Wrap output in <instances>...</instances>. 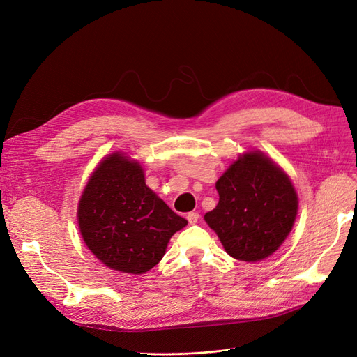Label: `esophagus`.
Returning a JSON list of instances; mask_svg holds the SVG:
<instances>
[{
  "label": "esophagus",
  "mask_w": 357,
  "mask_h": 357,
  "mask_svg": "<svg viewBox=\"0 0 357 357\" xmlns=\"http://www.w3.org/2000/svg\"><path fill=\"white\" fill-rule=\"evenodd\" d=\"M187 219H188L190 225H195L198 222V219H199V214L195 213V211H191V213L187 214Z\"/></svg>",
  "instance_id": "obj_1"
}]
</instances>
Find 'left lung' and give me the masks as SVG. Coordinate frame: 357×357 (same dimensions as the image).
Instances as JSON below:
<instances>
[{
  "mask_svg": "<svg viewBox=\"0 0 357 357\" xmlns=\"http://www.w3.org/2000/svg\"><path fill=\"white\" fill-rule=\"evenodd\" d=\"M219 204L204 220L226 252L255 262L278 250L298 214V194L289 176L261 151H248L215 182Z\"/></svg>",
  "mask_w": 357,
  "mask_h": 357,
  "instance_id": "left-lung-1",
  "label": "left lung"
}]
</instances>
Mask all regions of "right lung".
Wrapping results in <instances>:
<instances>
[{
	"label": "right lung",
	"mask_w": 357,
	"mask_h": 357,
	"mask_svg": "<svg viewBox=\"0 0 357 357\" xmlns=\"http://www.w3.org/2000/svg\"><path fill=\"white\" fill-rule=\"evenodd\" d=\"M77 217L89 250L128 274L151 270L169 239L188 225L147 187L140 163L122 153L109 154L91 174Z\"/></svg>",
	"instance_id": "1"
}]
</instances>
